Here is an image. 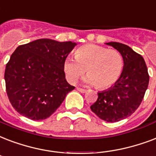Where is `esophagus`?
<instances>
[{
  "mask_svg": "<svg viewBox=\"0 0 156 156\" xmlns=\"http://www.w3.org/2000/svg\"><path fill=\"white\" fill-rule=\"evenodd\" d=\"M77 90H78V91H80V92H82V93H85L87 91L86 89H83V88H81V87H78L77 88Z\"/></svg>",
  "mask_w": 156,
  "mask_h": 156,
  "instance_id": "esophagus-1",
  "label": "esophagus"
}]
</instances>
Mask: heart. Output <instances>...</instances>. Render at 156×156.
<instances>
[{
    "label": "heart",
    "instance_id": "heart-1",
    "mask_svg": "<svg viewBox=\"0 0 156 156\" xmlns=\"http://www.w3.org/2000/svg\"><path fill=\"white\" fill-rule=\"evenodd\" d=\"M74 56L75 59L67 58L63 65L65 77L71 83L82 78L87 69L86 83L105 89L115 84L123 72V58L116 50L87 44L76 50Z\"/></svg>",
    "mask_w": 156,
    "mask_h": 156
}]
</instances>
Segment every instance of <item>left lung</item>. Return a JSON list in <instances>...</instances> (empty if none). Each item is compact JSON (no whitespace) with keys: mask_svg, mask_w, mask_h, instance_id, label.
<instances>
[{"mask_svg":"<svg viewBox=\"0 0 156 156\" xmlns=\"http://www.w3.org/2000/svg\"><path fill=\"white\" fill-rule=\"evenodd\" d=\"M106 44L122 55L123 69L114 86L98 92L91 110L102 120L114 123L129 117L141 105L149 84V73L144 59L131 47L115 41Z\"/></svg>","mask_w":156,"mask_h":156,"instance_id":"obj_1","label":"left lung"}]
</instances>
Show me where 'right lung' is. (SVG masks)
<instances>
[{
	"label": "right lung",
	"mask_w": 156,
	"mask_h": 156,
	"mask_svg": "<svg viewBox=\"0 0 156 156\" xmlns=\"http://www.w3.org/2000/svg\"><path fill=\"white\" fill-rule=\"evenodd\" d=\"M76 43L38 39L20 45L5 70V89L17 112L32 120L49 118L75 87L65 79L63 65Z\"/></svg>",
	"instance_id": "add662e5"
}]
</instances>
